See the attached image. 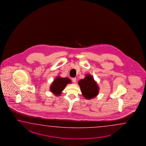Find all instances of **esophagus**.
Instances as JSON below:
<instances>
[{"label": "esophagus", "mask_w": 146, "mask_h": 146, "mask_svg": "<svg viewBox=\"0 0 146 146\" xmlns=\"http://www.w3.org/2000/svg\"><path fill=\"white\" fill-rule=\"evenodd\" d=\"M72 80L73 83H75L76 82V78H72Z\"/></svg>", "instance_id": "esophagus-1"}]
</instances>
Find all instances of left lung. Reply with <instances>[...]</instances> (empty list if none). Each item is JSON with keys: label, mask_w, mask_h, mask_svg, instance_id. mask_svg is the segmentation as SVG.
Instances as JSON below:
<instances>
[{"label": "left lung", "mask_w": 146, "mask_h": 146, "mask_svg": "<svg viewBox=\"0 0 146 146\" xmlns=\"http://www.w3.org/2000/svg\"><path fill=\"white\" fill-rule=\"evenodd\" d=\"M81 92L84 97L86 99H91L98 95L99 87L91 75L87 74L83 80L78 82Z\"/></svg>", "instance_id": "1"}]
</instances>
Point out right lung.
Returning a JSON list of instances; mask_svg holds the SVG:
<instances>
[{
	"label": "right lung",
	"mask_w": 146,
	"mask_h": 146,
	"mask_svg": "<svg viewBox=\"0 0 146 146\" xmlns=\"http://www.w3.org/2000/svg\"><path fill=\"white\" fill-rule=\"evenodd\" d=\"M71 83V80L68 78H62L58 76L54 80L50 87L51 92L56 96H59L62 93L67 84Z\"/></svg>",
	"instance_id": "obj_1"
}]
</instances>
